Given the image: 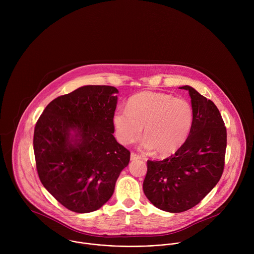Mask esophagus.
Instances as JSON below:
<instances>
[{
	"label": "esophagus",
	"mask_w": 254,
	"mask_h": 254,
	"mask_svg": "<svg viewBox=\"0 0 254 254\" xmlns=\"http://www.w3.org/2000/svg\"><path fill=\"white\" fill-rule=\"evenodd\" d=\"M139 159H140V156H138V155H136V154H134V153H131V154H130V160H131V161L139 160Z\"/></svg>",
	"instance_id": "obj_1"
}]
</instances>
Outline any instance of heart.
<instances>
[{
    "label": "heart",
    "instance_id": "obj_1",
    "mask_svg": "<svg viewBox=\"0 0 254 254\" xmlns=\"http://www.w3.org/2000/svg\"><path fill=\"white\" fill-rule=\"evenodd\" d=\"M113 125L124 144L136 141L142 131L144 150L155 149L159 156H169L183 146L193 125V110L188 101L164 92L143 91L129 98L127 110L119 108Z\"/></svg>",
    "mask_w": 254,
    "mask_h": 254
}]
</instances>
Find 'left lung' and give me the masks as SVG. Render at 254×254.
Wrapping results in <instances>:
<instances>
[{"label":"left lung","instance_id":"left-lung-1","mask_svg":"<svg viewBox=\"0 0 254 254\" xmlns=\"http://www.w3.org/2000/svg\"><path fill=\"white\" fill-rule=\"evenodd\" d=\"M189 91L193 125L188 138L174 155L163 161H148L142 189L157 208L180 213L198 203L219 182L224 170L227 132L213 101L193 87Z\"/></svg>","mask_w":254,"mask_h":254}]
</instances>
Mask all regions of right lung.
Wrapping results in <instances>:
<instances>
[{"mask_svg": "<svg viewBox=\"0 0 254 254\" xmlns=\"http://www.w3.org/2000/svg\"><path fill=\"white\" fill-rule=\"evenodd\" d=\"M119 90L86 85L52 100L34 130V154L45 189L65 208L89 213L114 194L130 153L114 136Z\"/></svg>", "mask_w": 254, "mask_h": 254, "instance_id": "obj_1", "label": "right lung"}]
</instances>
